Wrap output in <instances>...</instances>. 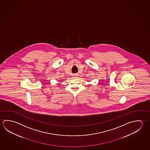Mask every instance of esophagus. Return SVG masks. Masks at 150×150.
Returning <instances> with one entry per match:
<instances>
[{"label": "esophagus", "mask_w": 150, "mask_h": 150, "mask_svg": "<svg viewBox=\"0 0 150 150\" xmlns=\"http://www.w3.org/2000/svg\"><path fill=\"white\" fill-rule=\"evenodd\" d=\"M74 76L75 77H78V75H77V74H75Z\"/></svg>", "instance_id": "34e87169"}]
</instances>
